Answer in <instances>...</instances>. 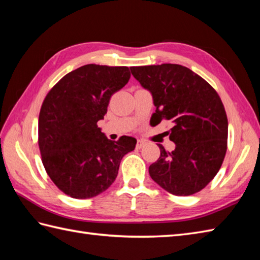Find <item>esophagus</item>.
Wrapping results in <instances>:
<instances>
[{
	"label": "esophagus",
	"instance_id": "esophagus-1",
	"mask_svg": "<svg viewBox=\"0 0 260 260\" xmlns=\"http://www.w3.org/2000/svg\"><path fill=\"white\" fill-rule=\"evenodd\" d=\"M146 144V143L144 142V141H143V140H139V141H137V144H136V147L137 148H142L143 146H144Z\"/></svg>",
	"mask_w": 260,
	"mask_h": 260
}]
</instances>
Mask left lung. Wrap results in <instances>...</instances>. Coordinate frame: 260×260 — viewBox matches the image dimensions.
I'll list each match as a JSON object with an SVG mask.
<instances>
[{"mask_svg": "<svg viewBox=\"0 0 260 260\" xmlns=\"http://www.w3.org/2000/svg\"><path fill=\"white\" fill-rule=\"evenodd\" d=\"M132 75L151 92L156 107L151 121L173 124L170 140L175 150L150 165L153 181L174 196L202 190L221 168L227 151L228 119L213 88L189 68L174 63L132 67Z\"/></svg>", "mask_w": 260, "mask_h": 260, "instance_id": "left-lung-1", "label": "left lung"}]
</instances>
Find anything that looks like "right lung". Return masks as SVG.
<instances>
[{
	"label": "right lung",
	"instance_id": "add662e5",
	"mask_svg": "<svg viewBox=\"0 0 260 260\" xmlns=\"http://www.w3.org/2000/svg\"><path fill=\"white\" fill-rule=\"evenodd\" d=\"M131 78L127 67L85 64L67 74L49 91L39 115V147L52 182L66 194L89 199L113 184L121 158L136 139L108 140L97 121L109 99Z\"/></svg>",
	"mask_w": 260,
	"mask_h": 260
}]
</instances>
